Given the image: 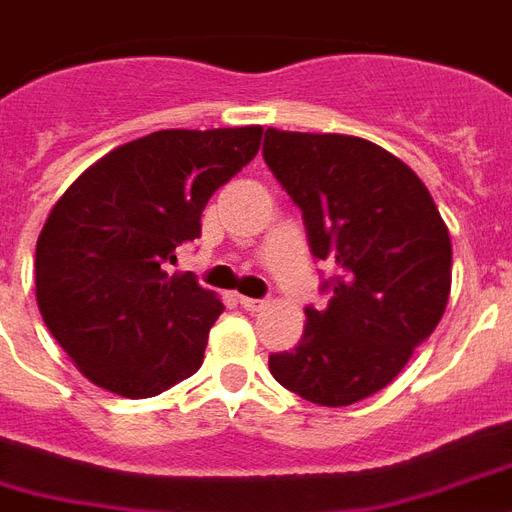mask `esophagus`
Returning a JSON list of instances; mask_svg holds the SVG:
<instances>
[{
  "instance_id": "1",
  "label": "esophagus",
  "mask_w": 512,
  "mask_h": 512,
  "mask_svg": "<svg viewBox=\"0 0 512 512\" xmlns=\"http://www.w3.org/2000/svg\"><path fill=\"white\" fill-rule=\"evenodd\" d=\"M239 305L244 308V311L257 313L265 308V300H255V297H239Z\"/></svg>"
}]
</instances>
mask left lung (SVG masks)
<instances>
[{
    "label": "left lung",
    "instance_id": "left-lung-1",
    "mask_svg": "<svg viewBox=\"0 0 512 512\" xmlns=\"http://www.w3.org/2000/svg\"><path fill=\"white\" fill-rule=\"evenodd\" d=\"M263 156L303 209L313 257L335 268L327 308H305L300 342L268 366L311 404H356L393 382L444 316L449 228L420 177L364 138L271 127Z\"/></svg>",
    "mask_w": 512,
    "mask_h": 512
}]
</instances>
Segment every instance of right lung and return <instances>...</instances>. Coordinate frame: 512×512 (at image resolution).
Masks as SVG:
<instances>
[{"label":"right lung","mask_w":512,"mask_h":512,"mask_svg":"<svg viewBox=\"0 0 512 512\" xmlns=\"http://www.w3.org/2000/svg\"><path fill=\"white\" fill-rule=\"evenodd\" d=\"M263 127L159 130L114 148L55 201L36 241V303L76 369L124 398L191 377L223 303L167 273L209 196L255 159Z\"/></svg>","instance_id":"obj_1"}]
</instances>
